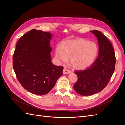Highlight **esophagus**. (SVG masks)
I'll use <instances>...</instances> for the list:
<instances>
[{
    "label": "esophagus",
    "mask_w": 125,
    "mask_h": 125,
    "mask_svg": "<svg viewBox=\"0 0 125 125\" xmlns=\"http://www.w3.org/2000/svg\"><path fill=\"white\" fill-rule=\"evenodd\" d=\"M71 73V71L69 69L66 68H64V69H63V73L64 74H69V73Z\"/></svg>",
    "instance_id": "34e87169"
}]
</instances>
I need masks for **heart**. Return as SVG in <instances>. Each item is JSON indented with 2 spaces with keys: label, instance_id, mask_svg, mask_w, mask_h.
I'll use <instances>...</instances> for the list:
<instances>
[{
  "label": "heart",
  "instance_id": "b5f03b06",
  "mask_svg": "<svg viewBox=\"0 0 125 125\" xmlns=\"http://www.w3.org/2000/svg\"><path fill=\"white\" fill-rule=\"evenodd\" d=\"M98 52L97 44L84 39H77L66 42L62 46L56 48V56L61 62L70 59L73 66L77 69L86 68L92 64Z\"/></svg>",
  "mask_w": 125,
  "mask_h": 125
}]
</instances>
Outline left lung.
<instances>
[{"label":"left lung","instance_id":"left-lung-1","mask_svg":"<svg viewBox=\"0 0 125 125\" xmlns=\"http://www.w3.org/2000/svg\"><path fill=\"white\" fill-rule=\"evenodd\" d=\"M98 39L99 56L95 61L86 69L75 71L77 81L73 88L82 96L97 93L105 88L115 69L116 58L110 41L97 30L91 31Z\"/></svg>","mask_w":125,"mask_h":125}]
</instances>
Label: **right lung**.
<instances>
[{
    "label": "right lung",
    "instance_id": "add662e5",
    "mask_svg": "<svg viewBox=\"0 0 125 125\" xmlns=\"http://www.w3.org/2000/svg\"><path fill=\"white\" fill-rule=\"evenodd\" d=\"M50 33L32 29L20 38L12 57L16 77L22 87L38 95L48 93L63 74V67L52 63Z\"/></svg>",
    "mask_w": 125,
    "mask_h": 125
}]
</instances>
